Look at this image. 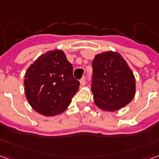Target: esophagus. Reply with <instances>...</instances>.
I'll return each instance as SVG.
<instances>
[{
  "label": "esophagus",
  "instance_id": "1",
  "mask_svg": "<svg viewBox=\"0 0 159 159\" xmlns=\"http://www.w3.org/2000/svg\"><path fill=\"white\" fill-rule=\"evenodd\" d=\"M80 84H81L82 86H84V85L86 84V78H85V77H83L82 79L80 80Z\"/></svg>",
  "mask_w": 159,
  "mask_h": 159
}]
</instances>
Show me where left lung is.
Masks as SVG:
<instances>
[{"label": "left lung", "instance_id": "1", "mask_svg": "<svg viewBox=\"0 0 159 159\" xmlns=\"http://www.w3.org/2000/svg\"><path fill=\"white\" fill-rule=\"evenodd\" d=\"M92 93L97 107L116 111L133 100L135 78L126 60L117 52L107 51L96 54L93 62Z\"/></svg>", "mask_w": 159, "mask_h": 159}]
</instances>
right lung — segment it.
Segmentation results:
<instances>
[{
    "instance_id": "obj_1",
    "label": "right lung",
    "mask_w": 159,
    "mask_h": 159,
    "mask_svg": "<svg viewBox=\"0 0 159 159\" xmlns=\"http://www.w3.org/2000/svg\"><path fill=\"white\" fill-rule=\"evenodd\" d=\"M73 68L62 50H50L27 69L24 86L26 99L36 112L53 117L63 113L79 89Z\"/></svg>"
}]
</instances>
